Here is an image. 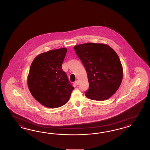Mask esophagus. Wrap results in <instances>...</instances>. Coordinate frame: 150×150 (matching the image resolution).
<instances>
[{
  "mask_svg": "<svg viewBox=\"0 0 150 150\" xmlns=\"http://www.w3.org/2000/svg\"><path fill=\"white\" fill-rule=\"evenodd\" d=\"M75 84H76V85H79V81H78L77 80H76V81L75 82Z\"/></svg>",
  "mask_w": 150,
  "mask_h": 150,
  "instance_id": "esophagus-1",
  "label": "esophagus"
}]
</instances>
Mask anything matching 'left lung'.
I'll return each instance as SVG.
<instances>
[{
  "mask_svg": "<svg viewBox=\"0 0 150 150\" xmlns=\"http://www.w3.org/2000/svg\"><path fill=\"white\" fill-rule=\"evenodd\" d=\"M87 75V98L105 100L113 95L122 81L123 67L117 53L103 43H86L74 46Z\"/></svg>",
  "mask_w": 150,
  "mask_h": 150,
  "instance_id": "obj_1",
  "label": "left lung"
}]
</instances>
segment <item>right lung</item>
<instances>
[{"instance_id":"add662e5","label":"right lung","mask_w":150,"mask_h":150,"mask_svg":"<svg viewBox=\"0 0 150 150\" xmlns=\"http://www.w3.org/2000/svg\"><path fill=\"white\" fill-rule=\"evenodd\" d=\"M67 52L66 48H62L42 53L31 65L27 76L28 89L36 100L47 108L65 105L74 89L62 68Z\"/></svg>"}]
</instances>
